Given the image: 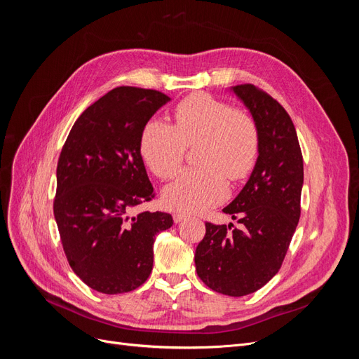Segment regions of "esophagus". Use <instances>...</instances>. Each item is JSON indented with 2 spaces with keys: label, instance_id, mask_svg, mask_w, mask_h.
<instances>
[{
  "label": "esophagus",
  "instance_id": "1",
  "mask_svg": "<svg viewBox=\"0 0 359 359\" xmlns=\"http://www.w3.org/2000/svg\"><path fill=\"white\" fill-rule=\"evenodd\" d=\"M187 214L184 212H173V220H175V223H181L184 220H187Z\"/></svg>",
  "mask_w": 359,
  "mask_h": 359
}]
</instances>
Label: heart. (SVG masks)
Returning <instances> with one entry per match:
<instances>
[{"instance_id": "obj_1", "label": "heart", "mask_w": 359, "mask_h": 359, "mask_svg": "<svg viewBox=\"0 0 359 359\" xmlns=\"http://www.w3.org/2000/svg\"><path fill=\"white\" fill-rule=\"evenodd\" d=\"M173 124L151 119L140 133V154L151 172L169 180L181 166L186 147L196 142L198 168L181 175L163 191V201L178 212H199L226 196V177L245 178L259 153V130L244 111L208 94H191L172 114Z\"/></svg>"}]
</instances>
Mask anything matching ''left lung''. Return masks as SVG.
<instances>
[{"label": "left lung", "instance_id": "obj_1", "mask_svg": "<svg viewBox=\"0 0 359 359\" xmlns=\"http://www.w3.org/2000/svg\"><path fill=\"white\" fill-rule=\"evenodd\" d=\"M259 130V156L240 194L223 208L240 223H205L194 264L210 289L244 297L265 286L283 264L301 215L302 154L289 114L252 83L231 88Z\"/></svg>", "mask_w": 359, "mask_h": 359}]
</instances>
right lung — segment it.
Listing matches in <instances>:
<instances>
[{
	"label": "right lung",
	"mask_w": 359,
	"mask_h": 359,
	"mask_svg": "<svg viewBox=\"0 0 359 359\" xmlns=\"http://www.w3.org/2000/svg\"><path fill=\"white\" fill-rule=\"evenodd\" d=\"M170 99L160 91L118 86L76 119L57 166L53 215L64 253L86 286L116 295L144 285L156 235L168 212L132 210L154 198L140 156V133Z\"/></svg>",
	"instance_id": "right-lung-1"
}]
</instances>
